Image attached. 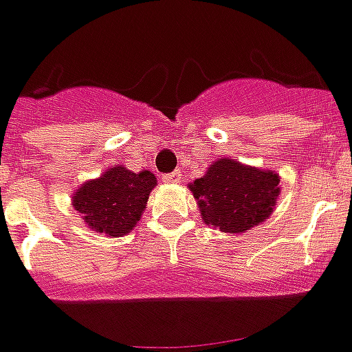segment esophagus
Wrapping results in <instances>:
<instances>
[{"instance_id":"1","label":"esophagus","mask_w":352,"mask_h":352,"mask_svg":"<svg viewBox=\"0 0 352 352\" xmlns=\"http://www.w3.org/2000/svg\"><path fill=\"white\" fill-rule=\"evenodd\" d=\"M180 178H182V176H180V172H178V170H174V172H170V174H164V176H162V180L168 184L180 182Z\"/></svg>"}]
</instances>
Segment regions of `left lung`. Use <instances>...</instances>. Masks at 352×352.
Returning a JSON list of instances; mask_svg holds the SVG:
<instances>
[{
    "instance_id": "left-lung-1",
    "label": "left lung",
    "mask_w": 352,
    "mask_h": 352,
    "mask_svg": "<svg viewBox=\"0 0 352 352\" xmlns=\"http://www.w3.org/2000/svg\"><path fill=\"white\" fill-rule=\"evenodd\" d=\"M278 184V174L270 170L250 168L221 158L190 190L206 223L223 233H245L270 215L280 192Z\"/></svg>"
}]
</instances>
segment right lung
<instances>
[{
  "mask_svg": "<svg viewBox=\"0 0 352 352\" xmlns=\"http://www.w3.org/2000/svg\"><path fill=\"white\" fill-rule=\"evenodd\" d=\"M155 186V174L148 170L135 174L123 166H116L102 178L80 186L74 194V208L98 233L125 235L141 219L144 204Z\"/></svg>",
  "mask_w": 352,
  "mask_h": 352,
  "instance_id": "add662e5",
  "label": "right lung"
}]
</instances>
